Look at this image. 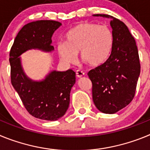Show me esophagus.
Listing matches in <instances>:
<instances>
[{
    "mask_svg": "<svg viewBox=\"0 0 150 150\" xmlns=\"http://www.w3.org/2000/svg\"><path fill=\"white\" fill-rule=\"evenodd\" d=\"M76 75L78 78H81L84 76L85 74H84V72H83L82 71H79V70H78V71H76Z\"/></svg>",
    "mask_w": 150,
    "mask_h": 150,
    "instance_id": "esophagus-1",
    "label": "esophagus"
}]
</instances>
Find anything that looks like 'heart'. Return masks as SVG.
<instances>
[{"mask_svg":"<svg viewBox=\"0 0 150 150\" xmlns=\"http://www.w3.org/2000/svg\"><path fill=\"white\" fill-rule=\"evenodd\" d=\"M113 34L106 25L82 22L65 36V43L57 44L60 59L66 64L76 62V54L90 66H99L108 59L113 46Z\"/></svg>","mask_w":150,"mask_h":150,"instance_id":"b5f03b06","label":"heart"}]
</instances>
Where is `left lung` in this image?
<instances>
[{
    "mask_svg": "<svg viewBox=\"0 0 150 150\" xmlns=\"http://www.w3.org/2000/svg\"><path fill=\"white\" fill-rule=\"evenodd\" d=\"M93 16L110 18L114 42L108 59L88 73L92 83V99L99 111L113 114L134 97L140 73L138 50L124 22L106 14Z\"/></svg>",
    "mask_w": 150,
    "mask_h": 150,
    "instance_id": "left-lung-1",
    "label": "left lung"
}]
</instances>
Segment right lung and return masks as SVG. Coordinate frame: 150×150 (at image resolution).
<instances>
[{"label":"right lung","instance_id":"obj_1","mask_svg":"<svg viewBox=\"0 0 150 150\" xmlns=\"http://www.w3.org/2000/svg\"><path fill=\"white\" fill-rule=\"evenodd\" d=\"M62 25L59 22L38 20L30 22L19 30L10 52L11 83L31 116L56 121L65 114L70 104L71 88L76 83V73L51 71L43 79L34 80L26 75L21 55L30 50L52 52V37Z\"/></svg>","mask_w":150,"mask_h":150}]
</instances>
